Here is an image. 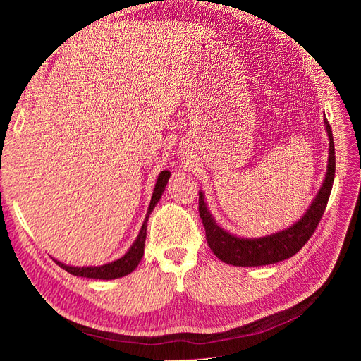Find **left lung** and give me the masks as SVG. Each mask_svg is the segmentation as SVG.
I'll return each instance as SVG.
<instances>
[{
  "label": "left lung",
  "mask_w": 361,
  "mask_h": 361,
  "mask_svg": "<svg viewBox=\"0 0 361 361\" xmlns=\"http://www.w3.org/2000/svg\"><path fill=\"white\" fill-rule=\"evenodd\" d=\"M324 125L326 129V135H329L330 140V145L329 167H326L322 187L309 206L307 212L301 216V220L285 228V231L255 239L235 236L216 224L211 212L207 211L203 192H199V214L206 231V241L218 259L235 267H262L277 264V262L297 255L304 247V244L309 241L321 221L326 203H329L336 171L333 133L326 117L324 118Z\"/></svg>",
  "instance_id": "left-lung-1"
}]
</instances>
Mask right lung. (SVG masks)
Listing matches in <instances>:
<instances>
[{
    "instance_id": "obj_1",
    "label": "right lung",
    "mask_w": 361,
    "mask_h": 361,
    "mask_svg": "<svg viewBox=\"0 0 361 361\" xmlns=\"http://www.w3.org/2000/svg\"><path fill=\"white\" fill-rule=\"evenodd\" d=\"M170 171L164 170L159 173V176L157 179L155 183V190L154 194H152V200L149 204V209L145 218V223L140 228V233L137 236V239L134 241V244L130 245V248L126 251L125 256H122L120 259L110 262V264H105L101 267H71V265H64L63 262L56 260V264L59 267H61L63 269H66L68 272H71L72 276H78V277H87V279H99V280H113V279H118V277H125L128 274L133 272L138 264L141 257L145 255V243H146V231H147V221H149V215L154 211V207L157 206V203L159 202L161 195L166 190V185L169 182L170 178Z\"/></svg>"
}]
</instances>
